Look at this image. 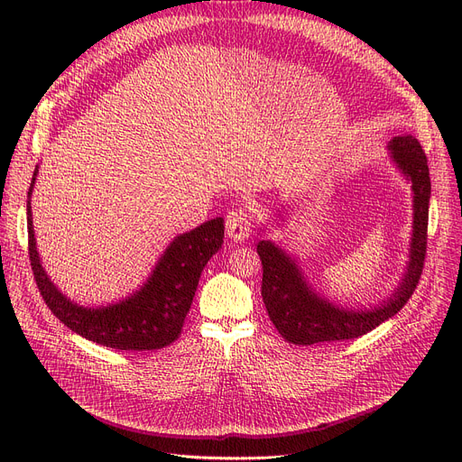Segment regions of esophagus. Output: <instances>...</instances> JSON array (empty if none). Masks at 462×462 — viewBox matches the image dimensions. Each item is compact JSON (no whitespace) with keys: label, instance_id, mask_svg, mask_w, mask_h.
<instances>
[{"label":"esophagus","instance_id":"obj_1","mask_svg":"<svg viewBox=\"0 0 462 462\" xmlns=\"http://www.w3.org/2000/svg\"><path fill=\"white\" fill-rule=\"evenodd\" d=\"M251 213L245 208H236L226 215V234L234 241H244L251 234Z\"/></svg>","mask_w":462,"mask_h":462}]
</instances>
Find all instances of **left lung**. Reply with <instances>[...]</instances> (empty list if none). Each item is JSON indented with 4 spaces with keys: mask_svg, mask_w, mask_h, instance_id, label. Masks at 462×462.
<instances>
[{
    "mask_svg": "<svg viewBox=\"0 0 462 462\" xmlns=\"http://www.w3.org/2000/svg\"><path fill=\"white\" fill-rule=\"evenodd\" d=\"M392 161L406 176L414 190V230L410 260L395 292L374 309H345L320 298L307 282L298 262L272 241L256 245L262 260V300L277 331L292 345L337 343L357 338L378 328L406 305L420 282L427 254V225L430 178L425 152L418 138L395 136L390 145Z\"/></svg>",
    "mask_w": 462,
    "mask_h": 462,
    "instance_id": "obj_1",
    "label": "left lung"
}]
</instances>
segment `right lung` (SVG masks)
Returning <instances> with one entry per match:
<instances>
[{"label": "right lung", "instance_id": "obj_1", "mask_svg": "<svg viewBox=\"0 0 462 462\" xmlns=\"http://www.w3.org/2000/svg\"><path fill=\"white\" fill-rule=\"evenodd\" d=\"M37 174L39 168L28 190V249L37 288L54 317L88 341L116 350H159L174 343L185 324L202 270L223 245V218L215 217L174 237L150 279L133 296L106 307H82L67 300L42 270L30 200Z\"/></svg>", "mask_w": 462, "mask_h": 462}]
</instances>
